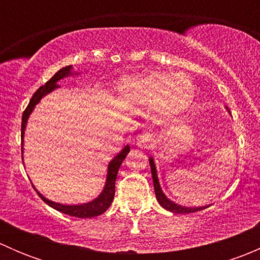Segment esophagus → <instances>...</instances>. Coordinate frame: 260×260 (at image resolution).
<instances>
[{
    "label": "esophagus",
    "mask_w": 260,
    "mask_h": 260,
    "mask_svg": "<svg viewBox=\"0 0 260 260\" xmlns=\"http://www.w3.org/2000/svg\"><path fill=\"white\" fill-rule=\"evenodd\" d=\"M152 142H153V138L149 133H143V135L138 136L137 141H136L137 146L141 148H149L152 146Z\"/></svg>",
    "instance_id": "esophagus-1"
}]
</instances>
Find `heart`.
Segmentation results:
<instances>
[{
  "instance_id": "b5f03b06",
  "label": "heart",
  "mask_w": 260,
  "mask_h": 260,
  "mask_svg": "<svg viewBox=\"0 0 260 260\" xmlns=\"http://www.w3.org/2000/svg\"><path fill=\"white\" fill-rule=\"evenodd\" d=\"M120 96L132 106H152L162 117H172L187 108L193 98L192 81L183 74L151 73L146 77L123 81Z\"/></svg>"
}]
</instances>
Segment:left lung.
Returning <instances> with one entry per match:
<instances>
[{"instance_id":"obj_1","label":"left lung","mask_w":260,"mask_h":260,"mask_svg":"<svg viewBox=\"0 0 260 260\" xmlns=\"http://www.w3.org/2000/svg\"><path fill=\"white\" fill-rule=\"evenodd\" d=\"M149 165H151V172H152V179H153V186H154V193H156V198L158 200L159 205L162 208H165L166 210L175 212V214H190V212H196L200 211L203 209H206V206L204 208H185V206H180L177 204L172 203L171 200L165 196V193L162 192L161 187H159V182L158 179H157V172H156V167H154L153 159L149 158Z\"/></svg>"}]
</instances>
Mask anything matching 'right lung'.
I'll use <instances>...</instances> for the list:
<instances>
[{
	"mask_svg": "<svg viewBox=\"0 0 260 260\" xmlns=\"http://www.w3.org/2000/svg\"><path fill=\"white\" fill-rule=\"evenodd\" d=\"M70 69L72 67H65L62 69H60L54 77L51 78L49 81H46L45 85L40 86L38 90L35 91V94L32 95L31 98L30 103L28 106L26 107V109L23 111L22 114V122H21V141L23 140V132H25V127H26V123H27V118L30 115L32 109L35 108L36 104L40 102V99L43 98L45 94L50 93L51 90H54L55 88H57L56 85V81L62 79L64 77L70 74ZM22 148V147H21ZM22 151V149H21ZM129 152V146L124 147L123 151L120 152L118 156H115L112 162L109 164L108 166V176H107V182L106 186H104V190L103 192L99 195V198H96L95 200H93L91 203L88 204H83V205H61V204H56V203H52V201L48 200V199L44 198L40 192H36L39 193V196L41 198V200L44 203L48 204L49 206L54 208L55 210L57 211H61L64 214L70 215V216H75V217H80V219H85V217H94V216H98V215L103 214L107 209L111 206V204L113 203V199H114V193H115V180H117V174H118V170H119L120 165H122L123 159L125 158V156L128 154Z\"/></svg>",
	"mask_w": 260,
	"mask_h": 260,
	"instance_id": "1",
	"label": "right lung"
}]
</instances>
